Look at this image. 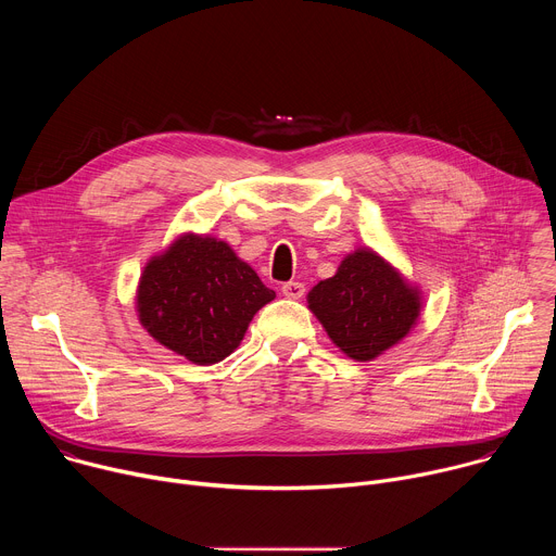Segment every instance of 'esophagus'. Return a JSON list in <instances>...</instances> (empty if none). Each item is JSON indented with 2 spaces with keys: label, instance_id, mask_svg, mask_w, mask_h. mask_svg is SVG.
<instances>
[{
  "label": "esophagus",
  "instance_id": "esophagus-1",
  "mask_svg": "<svg viewBox=\"0 0 556 556\" xmlns=\"http://www.w3.org/2000/svg\"><path fill=\"white\" fill-rule=\"evenodd\" d=\"M281 292L286 299H301L305 294V286L299 281H288L281 286Z\"/></svg>",
  "mask_w": 556,
  "mask_h": 556
}]
</instances>
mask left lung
<instances>
[{"instance_id": "left-lung-1", "label": "left lung", "mask_w": 556, "mask_h": 556, "mask_svg": "<svg viewBox=\"0 0 556 556\" xmlns=\"http://www.w3.org/2000/svg\"><path fill=\"white\" fill-rule=\"evenodd\" d=\"M307 307L345 356L367 363L412 332L420 319L422 292L363 247L341 262L334 277L307 292Z\"/></svg>"}]
</instances>
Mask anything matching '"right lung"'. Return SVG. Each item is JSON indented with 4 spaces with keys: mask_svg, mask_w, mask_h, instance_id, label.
<instances>
[{
    "mask_svg": "<svg viewBox=\"0 0 556 556\" xmlns=\"http://www.w3.org/2000/svg\"><path fill=\"white\" fill-rule=\"evenodd\" d=\"M273 299L275 290L226 242L182 232L144 264L136 312L157 343L195 365H213L240 348L253 316Z\"/></svg>",
    "mask_w": 556,
    "mask_h": 556,
    "instance_id": "add662e5",
    "label": "right lung"
}]
</instances>
